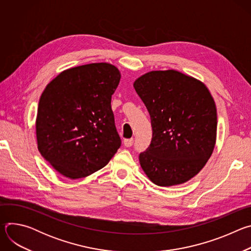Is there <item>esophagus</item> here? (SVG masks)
<instances>
[{
    "mask_svg": "<svg viewBox=\"0 0 251 251\" xmlns=\"http://www.w3.org/2000/svg\"><path fill=\"white\" fill-rule=\"evenodd\" d=\"M133 143H134L133 138H131V139H125V140H124V145H125L126 147H131V146L133 145Z\"/></svg>",
    "mask_w": 251,
    "mask_h": 251,
    "instance_id": "34e87169",
    "label": "esophagus"
}]
</instances>
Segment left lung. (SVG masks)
<instances>
[{
	"label": "left lung",
	"instance_id": "obj_1",
	"mask_svg": "<svg viewBox=\"0 0 251 251\" xmlns=\"http://www.w3.org/2000/svg\"><path fill=\"white\" fill-rule=\"evenodd\" d=\"M134 88L150 114L152 140L139 155L150 180L161 187L188 182L206 164L217 138L218 116L206 86L176 70L142 75Z\"/></svg>",
	"mask_w": 251,
	"mask_h": 251
}]
</instances>
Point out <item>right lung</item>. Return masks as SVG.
<instances>
[{
  "label": "right lung",
  "instance_id": "1",
  "mask_svg": "<svg viewBox=\"0 0 251 251\" xmlns=\"http://www.w3.org/2000/svg\"><path fill=\"white\" fill-rule=\"evenodd\" d=\"M121 75L100 62L62 71L44 90L38 107V148L61 175L84 177L108 164L121 146L111 97Z\"/></svg>",
  "mask_w": 251,
  "mask_h": 251
}]
</instances>
